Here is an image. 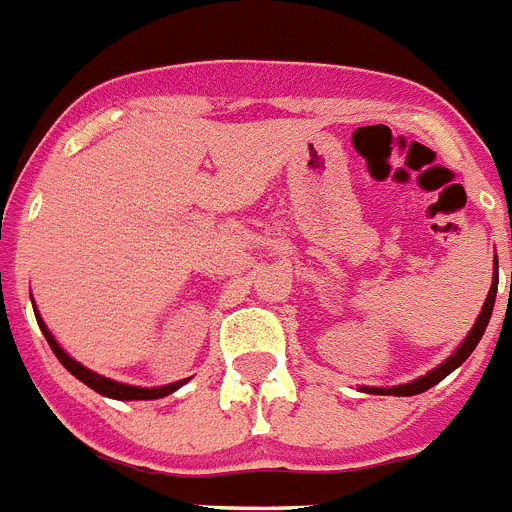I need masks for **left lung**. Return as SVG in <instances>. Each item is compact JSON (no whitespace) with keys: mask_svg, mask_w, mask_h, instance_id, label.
Here are the masks:
<instances>
[{"mask_svg":"<svg viewBox=\"0 0 512 512\" xmlns=\"http://www.w3.org/2000/svg\"><path fill=\"white\" fill-rule=\"evenodd\" d=\"M495 294H498V256H495V276H492V287H490V292H487L485 304H482V312L477 314L475 325H472V330L467 332V337L459 342L457 350H454V353L449 355L444 363H439L437 368H431L429 373L421 375V378H414V381H409V383H401V386H388V388L360 386V391L375 393V396H416V393L429 391L431 386H437L439 381H444V378H447L452 370H457L464 360L470 358L472 350L477 348V342H480L482 335H485V327L492 317V307H495Z\"/></svg>","mask_w":512,"mask_h":512,"instance_id":"8db88e82","label":"left lung"}]
</instances>
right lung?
Segmentation results:
<instances>
[{
    "instance_id": "obj_1",
    "label": "right lung",
    "mask_w": 512,
    "mask_h": 512,
    "mask_svg": "<svg viewBox=\"0 0 512 512\" xmlns=\"http://www.w3.org/2000/svg\"><path fill=\"white\" fill-rule=\"evenodd\" d=\"M32 309H35V317H37V325H40L42 335H45V340H48V345L53 348L55 358L63 363V368L68 370V373H73L75 378L81 383H86L88 388H93L96 393H101V396L106 398H116V401H152V398H164L170 396V393H175L177 388L185 386L190 378H185V381H175V383H167V386H157V388H142V386H129V383H119V381H111V378H106V375H98L93 373L91 368H86V365H81L75 358H70L68 353H65L63 348H60V342L55 340L53 332L48 330V325L42 322L40 312H37V307L32 304Z\"/></svg>"
}]
</instances>
